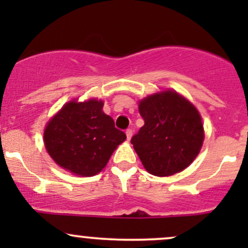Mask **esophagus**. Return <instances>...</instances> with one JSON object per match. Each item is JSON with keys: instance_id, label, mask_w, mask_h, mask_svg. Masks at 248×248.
<instances>
[{"instance_id": "34e87169", "label": "esophagus", "mask_w": 248, "mask_h": 248, "mask_svg": "<svg viewBox=\"0 0 248 248\" xmlns=\"http://www.w3.org/2000/svg\"><path fill=\"white\" fill-rule=\"evenodd\" d=\"M126 135H127V140L129 141L130 139H132V135H133V130H132V129H127V130H126Z\"/></svg>"}]
</instances>
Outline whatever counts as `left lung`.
Segmentation results:
<instances>
[{
	"mask_svg": "<svg viewBox=\"0 0 248 248\" xmlns=\"http://www.w3.org/2000/svg\"><path fill=\"white\" fill-rule=\"evenodd\" d=\"M139 112L144 126L130 142L147 171L164 177L189 167L204 141L202 118L191 102L169 90L142 99Z\"/></svg>",
	"mask_w": 248,
	"mask_h": 248,
	"instance_id": "obj_1",
	"label": "left lung"
}]
</instances>
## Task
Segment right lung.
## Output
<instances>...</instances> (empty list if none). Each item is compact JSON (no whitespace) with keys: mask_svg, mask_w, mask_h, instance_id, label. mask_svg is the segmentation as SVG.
<instances>
[{"mask_svg":"<svg viewBox=\"0 0 248 248\" xmlns=\"http://www.w3.org/2000/svg\"><path fill=\"white\" fill-rule=\"evenodd\" d=\"M96 99L64 105L44 130V144L58 166L79 176H94L126 140Z\"/></svg>","mask_w":248,"mask_h":248,"instance_id":"right-lung-1","label":"right lung"}]
</instances>
